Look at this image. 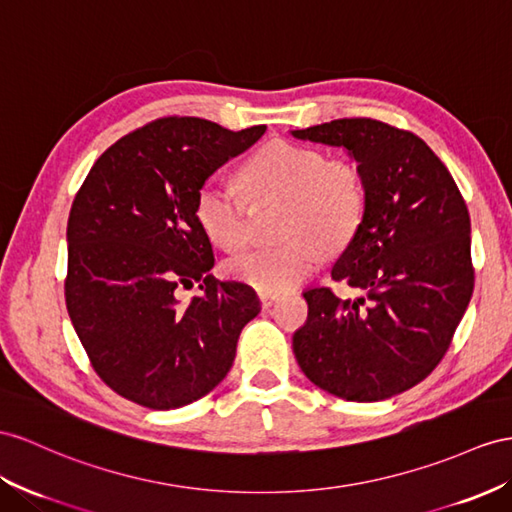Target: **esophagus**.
<instances>
[{"label": "esophagus", "mask_w": 512, "mask_h": 512, "mask_svg": "<svg viewBox=\"0 0 512 512\" xmlns=\"http://www.w3.org/2000/svg\"><path fill=\"white\" fill-rule=\"evenodd\" d=\"M277 300H279V294H266V292H259V303H261V307H264V309L272 307L274 303H277Z\"/></svg>", "instance_id": "esophagus-1"}]
</instances>
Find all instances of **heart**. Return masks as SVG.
<instances>
[{
  "label": "heart",
  "mask_w": 512,
  "mask_h": 512,
  "mask_svg": "<svg viewBox=\"0 0 512 512\" xmlns=\"http://www.w3.org/2000/svg\"><path fill=\"white\" fill-rule=\"evenodd\" d=\"M255 205L283 203L274 248H257L227 264L229 277L257 292L281 294L303 283L322 264L324 251L339 253L355 238L368 207L361 166L350 157L287 140L261 147L240 173ZM194 214L216 246L238 253L248 242V202L225 183L207 181L196 192Z\"/></svg>",
  "instance_id": "1"
}]
</instances>
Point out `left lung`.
Here are the masks:
<instances>
[{"label":"left lung","mask_w":512,"mask_h":512,"mask_svg":"<svg viewBox=\"0 0 512 512\" xmlns=\"http://www.w3.org/2000/svg\"><path fill=\"white\" fill-rule=\"evenodd\" d=\"M292 136L348 149L368 186L361 227L331 272L363 296L307 290L309 318L292 344L296 361L337 398H391L437 368L474 294L465 199L413 131L337 119Z\"/></svg>","instance_id":"left-lung-1"}]
</instances>
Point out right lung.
<instances>
[{
	"label": "right lung",
	"mask_w": 512,
	"mask_h": 512,
	"mask_svg": "<svg viewBox=\"0 0 512 512\" xmlns=\"http://www.w3.org/2000/svg\"><path fill=\"white\" fill-rule=\"evenodd\" d=\"M264 131L164 116L103 151L77 190L64 298L90 365L119 396L177 409L231 370L244 324L261 307L248 285L209 274L214 251L194 201ZM194 282L202 294L179 304Z\"/></svg>",
	"instance_id": "obj_1"
}]
</instances>
